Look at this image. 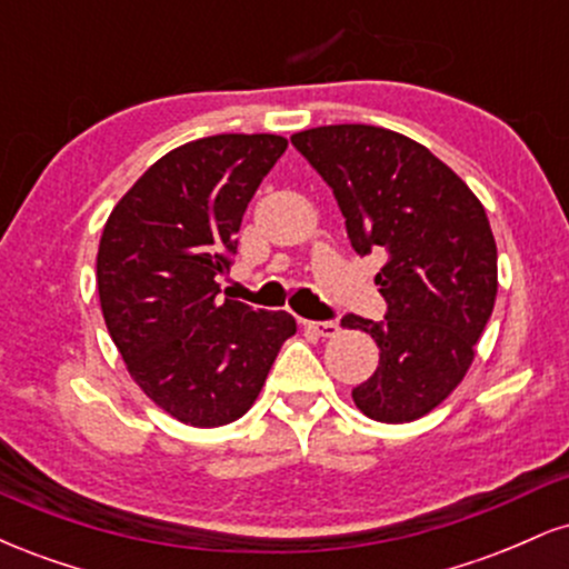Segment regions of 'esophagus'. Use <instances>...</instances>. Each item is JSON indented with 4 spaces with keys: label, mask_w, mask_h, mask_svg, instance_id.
I'll return each instance as SVG.
<instances>
[{
    "label": "esophagus",
    "mask_w": 569,
    "mask_h": 569,
    "mask_svg": "<svg viewBox=\"0 0 569 569\" xmlns=\"http://www.w3.org/2000/svg\"><path fill=\"white\" fill-rule=\"evenodd\" d=\"M302 326L318 337H337L339 335L337 321H302Z\"/></svg>",
    "instance_id": "obj_1"
}]
</instances>
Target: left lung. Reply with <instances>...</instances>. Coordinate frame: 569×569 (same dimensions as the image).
<instances>
[{
  "label": "left lung",
  "mask_w": 569,
  "mask_h": 569,
  "mask_svg": "<svg viewBox=\"0 0 569 569\" xmlns=\"http://www.w3.org/2000/svg\"><path fill=\"white\" fill-rule=\"evenodd\" d=\"M291 143L335 192L356 253H385L375 278L385 321L342 318L380 348L352 401L377 422L417 420L462 382L492 316L498 246L485 206L430 149L393 130L323 126Z\"/></svg>",
  "instance_id": "left-lung-1"
}]
</instances>
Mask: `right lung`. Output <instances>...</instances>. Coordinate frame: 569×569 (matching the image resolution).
<instances>
[{"label":"right lung","instance_id":"add662e5","mask_svg":"<svg viewBox=\"0 0 569 569\" xmlns=\"http://www.w3.org/2000/svg\"><path fill=\"white\" fill-rule=\"evenodd\" d=\"M289 141L221 133L160 158L103 227L101 312L136 385L184 426L243 417L297 331L289 312L221 299L253 192Z\"/></svg>","mask_w":569,"mask_h":569}]
</instances>
